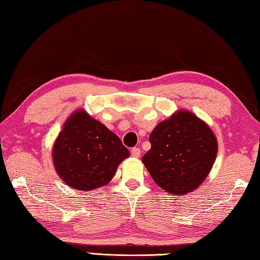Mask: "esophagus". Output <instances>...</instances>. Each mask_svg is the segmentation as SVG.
Instances as JSON below:
<instances>
[{"label": "esophagus", "mask_w": 260, "mask_h": 260, "mask_svg": "<svg viewBox=\"0 0 260 260\" xmlns=\"http://www.w3.org/2000/svg\"><path fill=\"white\" fill-rule=\"evenodd\" d=\"M140 153H141V150L139 149V148L135 147V148H132V149H131V156L132 157H136V158L140 157Z\"/></svg>", "instance_id": "1"}]
</instances>
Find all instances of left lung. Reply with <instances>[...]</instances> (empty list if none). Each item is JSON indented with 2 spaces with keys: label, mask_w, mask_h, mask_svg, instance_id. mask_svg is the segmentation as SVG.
Masks as SVG:
<instances>
[{
  "label": "left lung",
  "mask_w": 260,
  "mask_h": 260,
  "mask_svg": "<svg viewBox=\"0 0 260 260\" xmlns=\"http://www.w3.org/2000/svg\"><path fill=\"white\" fill-rule=\"evenodd\" d=\"M149 141L151 148L142 162L158 186L175 195L197 189L208 177L218 152L210 126L185 110L156 125Z\"/></svg>",
  "instance_id": "1"
}]
</instances>
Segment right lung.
Wrapping results in <instances>:
<instances>
[{
	"label": "right lung",
	"mask_w": 260,
	"mask_h": 260,
	"mask_svg": "<svg viewBox=\"0 0 260 260\" xmlns=\"http://www.w3.org/2000/svg\"><path fill=\"white\" fill-rule=\"evenodd\" d=\"M129 155L120 138L84 110L67 119L52 147L57 174L76 190L107 185Z\"/></svg>",
	"instance_id": "add662e5"
}]
</instances>
